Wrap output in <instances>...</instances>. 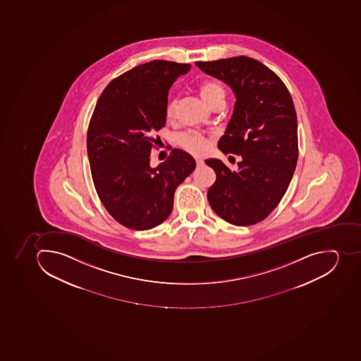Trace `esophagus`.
Returning <instances> with one entry per match:
<instances>
[{"label":"esophagus","instance_id":"1","mask_svg":"<svg viewBox=\"0 0 361 361\" xmlns=\"http://www.w3.org/2000/svg\"><path fill=\"white\" fill-rule=\"evenodd\" d=\"M204 164V161L202 158H196V165L197 166H202Z\"/></svg>","mask_w":361,"mask_h":361}]
</instances>
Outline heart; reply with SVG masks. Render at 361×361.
Returning a JSON list of instances; mask_svg holds the SVG:
<instances>
[{
    "mask_svg": "<svg viewBox=\"0 0 361 361\" xmlns=\"http://www.w3.org/2000/svg\"><path fill=\"white\" fill-rule=\"evenodd\" d=\"M198 92L203 98L206 104L212 108L219 104H224L226 99V89L221 82L209 78L198 85ZM178 100L176 98H170L165 106V117L169 121L176 117ZM180 146L192 155L202 156L207 152V143L209 139L197 133V132H187L179 137Z\"/></svg>",
    "mask_w": 361,
    "mask_h": 361,
    "instance_id": "1",
    "label": "heart"
}]
</instances>
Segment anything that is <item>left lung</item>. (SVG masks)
I'll return each instance as SVG.
<instances>
[{
  "label": "left lung",
  "instance_id": "left-lung-1",
  "mask_svg": "<svg viewBox=\"0 0 361 361\" xmlns=\"http://www.w3.org/2000/svg\"><path fill=\"white\" fill-rule=\"evenodd\" d=\"M196 66L228 84L237 99L218 147L226 155L242 156V161L237 172L220 159L205 161L216 174L207 192L209 205L235 226L259 224L280 203L298 164L292 97L278 75L253 58L197 61Z\"/></svg>",
  "mask_w": 361,
  "mask_h": 361
}]
</instances>
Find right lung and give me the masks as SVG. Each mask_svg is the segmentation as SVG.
I'll return each mask as SVG.
<instances>
[{
  "mask_svg": "<svg viewBox=\"0 0 361 361\" xmlns=\"http://www.w3.org/2000/svg\"><path fill=\"white\" fill-rule=\"evenodd\" d=\"M190 67L154 60L130 69L104 87L90 119L87 147L93 185L104 209L130 229L163 224L172 212L176 189L196 167L194 158L180 149L150 167L156 132L166 123L169 90Z\"/></svg>",
  "mask_w": 361,
  "mask_h": 361,
  "instance_id": "right-lung-1",
  "label": "right lung"
}]
</instances>
